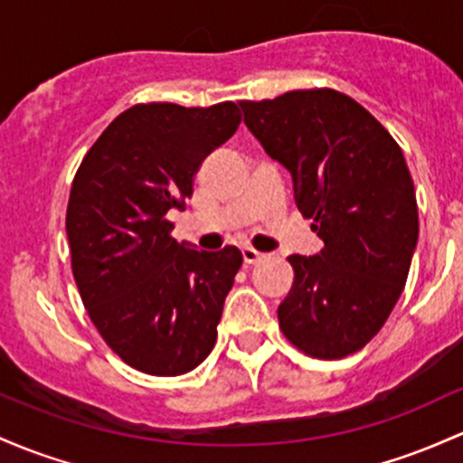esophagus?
Masks as SVG:
<instances>
[{"label": "esophagus", "mask_w": 463, "mask_h": 463, "mask_svg": "<svg viewBox=\"0 0 463 463\" xmlns=\"http://www.w3.org/2000/svg\"><path fill=\"white\" fill-rule=\"evenodd\" d=\"M241 257H243V263H246V266H252V263L261 261V259H263L261 252L255 250V248H250V246L241 248Z\"/></svg>", "instance_id": "esophagus-1"}]
</instances>
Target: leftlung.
<instances>
[{
  "label": "left lung",
  "instance_id": "8db88e82",
  "mask_svg": "<svg viewBox=\"0 0 463 463\" xmlns=\"http://www.w3.org/2000/svg\"><path fill=\"white\" fill-rule=\"evenodd\" d=\"M263 149L292 174L321 255L288 257L294 281L279 327L298 352L336 360L387 323L418 243V202L402 149L352 96L332 88L240 100Z\"/></svg>",
  "mask_w": 463,
  "mask_h": 463
}]
</instances>
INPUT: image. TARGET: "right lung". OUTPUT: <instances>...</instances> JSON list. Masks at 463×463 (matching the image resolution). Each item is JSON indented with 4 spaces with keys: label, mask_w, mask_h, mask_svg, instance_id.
<instances>
[{
    "label": "right lung",
    "mask_w": 463,
    "mask_h": 463,
    "mask_svg": "<svg viewBox=\"0 0 463 463\" xmlns=\"http://www.w3.org/2000/svg\"><path fill=\"white\" fill-rule=\"evenodd\" d=\"M241 123L232 100L211 108L138 103L90 146L70 189L72 274L108 347L149 375H182L215 347L241 252L180 246L166 220L184 211L204 157Z\"/></svg>",
    "instance_id": "add662e5"
}]
</instances>
